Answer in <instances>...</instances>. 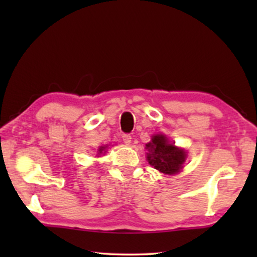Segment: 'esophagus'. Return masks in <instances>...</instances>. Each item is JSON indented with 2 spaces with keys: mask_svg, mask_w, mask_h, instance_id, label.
<instances>
[{
  "mask_svg": "<svg viewBox=\"0 0 257 257\" xmlns=\"http://www.w3.org/2000/svg\"><path fill=\"white\" fill-rule=\"evenodd\" d=\"M122 141H123L124 144L129 145L130 143H132V135H130V134H123L122 135Z\"/></svg>",
  "mask_w": 257,
  "mask_h": 257,
  "instance_id": "34e87169",
  "label": "esophagus"
}]
</instances>
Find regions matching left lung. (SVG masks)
Segmentation results:
<instances>
[{
    "mask_svg": "<svg viewBox=\"0 0 257 257\" xmlns=\"http://www.w3.org/2000/svg\"><path fill=\"white\" fill-rule=\"evenodd\" d=\"M150 151L147 154V161L156 170L173 175L179 172L186 160L185 151L177 149L173 144H169L168 139L163 135H155L152 142L146 144Z\"/></svg>",
    "mask_w": 257,
    "mask_h": 257,
    "instance_id": "1",
    "label": "left lung"
}]
</instances>
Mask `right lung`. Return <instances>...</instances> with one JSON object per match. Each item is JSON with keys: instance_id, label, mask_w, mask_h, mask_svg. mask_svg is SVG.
<instances>
[{"instance_id": "right-lung-1", "label": "right lung", "mask_w": 257, "mask_h": 257, "mask_svg": "<svg viewBox=\"0 0 257 257\" xmlns=\"http://www.w3.org/2000/svg\"><path fill=\"white\" fill-rule=\"evenodd\" d=\"M104 149H105V147H101V149H99V150H98V151H99V153H102V151H103Z\"/></svg>"}]
</instances>
